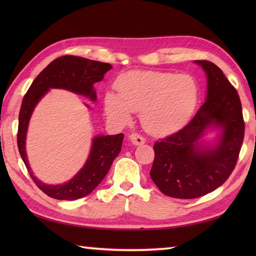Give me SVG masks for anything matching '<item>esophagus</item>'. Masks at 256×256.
Masks as SVG:
<instances>
[{
	"label": "esophagus",
	"mask_w": 256,
	"mask_h": 256,
	"mask_svg": "<svg viewBox=\"0 0 256 256\" xmlns=\"http://www.w3.org/2000/svg\"><path fill=\"white\" fill-rule=\"evenodd\" d=\"M130 140H131V142L134 145H142L146 142V140L138 133H132L131 135H130Z\"/></svg>",
	"instance_id": "34e87169"
}]
</instances>
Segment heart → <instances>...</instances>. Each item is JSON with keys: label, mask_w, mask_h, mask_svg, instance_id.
<instances>
[{"label": "heart", "mask_w": 256, "mask_h": 256, "mask_svg": "<svg viewBox=\"0 0 256 256\" xmlns=\"http://www.w3.org/2000/svg\"><path fill=\"white\" fill-rule=\"evenodd\" d=\"M116 94L104 96L106 116L120 124L140 112L148 132L165 135L188 123L199 101V86L192 76L165 72H131L116 81Z\"/></svg>", "instance_id": "b5f03b06"}]
</instances>
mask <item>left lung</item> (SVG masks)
Returning a JSON list of instances; mask_svg holds the SVG:
<instances>
[{
	"mask_svg": "<svg viewBox=\"0 0 256 256\" xmlns=\"http://www.w3.org/2000/svg\"><path fill=\"white\" fill-rule=\"evenodd\" d=\"M208 78L206 102L186 126L154 144L150 178L172 198L194 199L214 192L234 170L244 138L242 106L236 89L222 70L208 60H196ZM222 128L214 149L198 140L208 127Z\"/></svg>",
	"mask_w": 256,
	"mask_h": 256,
	"instance_id": "obj_1",
	"label": "left lung"
}]
</instances>
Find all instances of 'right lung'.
Returning <instances> with one entry per match:
<instances>
[{
    "label": "right lung",
    "mask_w": 256,
    "mask_h": 256,
    "mask_svg": "<svg viewBox=\"0 0 256 256\" xmlns=\"http://www.w3.org/2000/svg\"><path fill=\"white\" fill-rule=\"evenodd\" d=\"M110 64L66 55L52 62L32 81L22 102L18 116V146L22 160L36 186L47 196L58 200H76L88 196L106 177L114 158L121 150L124 135H101L94 138L89 158L72 179L64 184H46L32 175L27 162L25 138L28 122L34 108L50 88H60L76 92L96 101L94 84L100 82Z\"/></svg>",
    "instance_id": "obj_1"
}]
</instances>
